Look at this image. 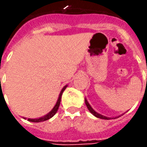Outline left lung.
Listing matches in <instances>:
<instances>
[{
    "instance_id": "8db88e82",
    "label": "left lung",
    "mask_w": 147,
    "mask_h": 147,
    "mask_svg": "<svg viewBox=\"0 0 147 147\" xmlns=\"http://www.w3.org/2000/svg\"><path fill=\"white\" fill-rule=\"evenodd\" d=\"M85 103H86V107H87V109H89V111L91 113L94 115V116H95L96 117H98V118H100V119H104V120H110L111 118H109V117H105V116H103V115H101V114L98 113L97 112H95V111L92 108H91V106L90 105V104L88 103V102L86 101V99H85ZM115 118H117V117H115ZM114 118V119H115Z\"/></svg>"
}]
</instances>
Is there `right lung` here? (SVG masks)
Wrapping results in <instances>:
<instances>
[{
	"label": "right lung",
	"instance_id": "right-lung-1",
	"mask_svg": "<svg viewBox=\"0 0 147 147\" xmlns=\"http://www.w3.org/2000/svg\"><path fill=\"white\" fill-rule=\"evenodd\" d=\"M66 87H67V86H64V88L61 90V93H60V95H59V98H58L57 102V103H56V105H55V106L53 107V109H52V110L50 111L48 114H46V115L44 116V117L38 118V119H29V118H28V120H29V121H30V122H35V123H38V122H42V121L47 120H49V119H50L51 117H53L55 114L57 113L58 109H59V106H60V104H61V96H62V94H63V92H64V90L66 89ZM24 119H26V118H24Z\"/></svg>",
	"mask_w": 147,
	"mask_h": 147
}]
</instances>
